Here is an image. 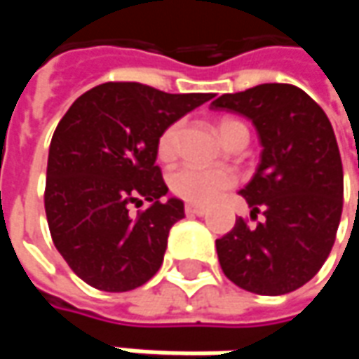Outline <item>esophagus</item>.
Instances as JSON below:
<instances>
[{
    "label": "esophagus",
    "instance_id": "1",
    "mask_svg": "<svg viewBox=\"0 0 359 359\" xmlns=\"http://www.w3.org/2000/svg\"><path fill=\"white\" fill-rule=\"evenodd\" d=\"M186 214L187 215H205V214H208V210H205V208H201V205H194V203H187Z\"/></svg>",
    "mask_w": 359,
    "mask_h": 359
}]
</instances>
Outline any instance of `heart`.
I'll list each match as a JSON object with an SVG mask.
<instances>
[{"label":"heart","instance_id":"1","mask_svg":"<svg viewBox=\"0 0 359 359\" xmlns=\"http://www.w3.org/2000/svg\"><path fill=\"white\" fill-rule=\"evenodd\" d=\"M240 130H248L240 119L222 118L217 121V131L226 144H229L231 137ZM177 135H180V123H172L159 133L156 151L161 161L173 159L175 147H177ZM236 182H238L236 173L226 168L184 165L172 173L170 187L177 198L189 201V203H210V201L217 200L224 191H228L229 187L236 186Z\"/></svg>","mask_w":359,"mask_h":359}]
</instances>
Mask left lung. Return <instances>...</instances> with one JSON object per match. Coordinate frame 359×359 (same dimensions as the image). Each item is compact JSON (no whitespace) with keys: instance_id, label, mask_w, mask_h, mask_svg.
Instances as JSON below:
<instances>
[{"instance_id":"8db88e82","label":"left lung","mask_w":359,"mask_h":359,"mask_svg":"<svg viewBox=\"0 0 359 359\" xmlns=\"http://www.w3.org/2000/svg\"><path fill=\"white\" fill-rule=\"evenodd\" d=\"M252 119L262 161L240 194L252 215L215 240L226 278L259 296H282L308 283L332 252L344 208L338 142L324 109L290 83L224 93L212 104Z\"/></svg>"}]
</instances>
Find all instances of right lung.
<instances>
[{
  "label": "right lung",
  "mask_w": 359,
  "mask_h": 359,
  "mask_svg": "<svg viewBox=\"0 0 359 359\" xmlns=\"http://www.w3.org/2000/svg\"><path fill=\"white\" fill-rule=\"evenodd\" d=\"M214 93H165L107 81L79 95L53 131L46 180L51 240L77 278L104 292H130L156 276L180 200L156 165L161 131ZM151 206L131 216V205Z\"/></svg>",
  "instance_id": "right-lung-1"
}]
</instances>
